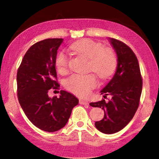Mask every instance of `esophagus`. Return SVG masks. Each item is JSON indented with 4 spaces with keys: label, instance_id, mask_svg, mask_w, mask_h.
I'll return each mask as SVG.
<instances>
[{
    "label": "esophagus",
    "instance_id": "1",
    "mask_svg": "<svg viewBox=\"0 0 159 159\" xmlns=\"http://www.w3.org/2000/svg\"><path fill=\"white\" fill-rule=\"evenodd\" d=\"M79 103L80 104H83V105H88L89 103H88V101H85V100H83V99H80L79 100Z\"/></svg>",
    "mask_w": 159,
    "mask_h": 159
}]
</instances>
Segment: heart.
Here are the masks:
<instances>
[{"label":"heart","mask_w":159,"mask_h":159,"mask_svg":"<svg viewBox=\"0 0 159 159\" xmlns=\"http://www.w3.org/2000/svg\"><path fill=\"white\" fill-rule=\"evenodd\" d=\"M70 49L89 60L88 69L95 72L102 79H107L114 73L116 66V56L111 51L104 50L98 43L90 39L80 40L71 44ZM55 63L60 73H65L68 59L64 51L57 53ZM97 84L96 77L91 74H73L65 82L67 89L80 97L88 96Z\"/></svg>","instance_id":"obj_1"}]
</instances>
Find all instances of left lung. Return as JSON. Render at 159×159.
<instances>
[{
    "label": "left lung",
    "instance_id": "obj_1",
    "mask_svg": "<svg viewBox=\"0 0 159 159\" xmlns=\"http://www.w3.org/2000/svg\"><path fill=\"white\" fill-rule=\"evenodd\" d=\"M116 53L117 66L115 74L100 93L105 98L111 95L108 102L104 99L91 102L90 105L104 110V118L96 121V128L105 134H113L125 127L138 108L142 80L139 63L135 55L127 45L116 39L108 38Z\"/></svg>",
    "mask_w": 159,
    "mask_h": 159
}]
</instances>
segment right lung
Listing matches in <instances>:
<instances>
[{"mask_svg":"<svg viewBox=\"0 0 159 159\" xmlns=\"http://www.w3.org/2000/svg\"><path fill=\"white\" fill-rule=\"evenodd\" d=\"M62 39H48L29 48L17 74L19 102L29 120L42 130L52 133L65 126L72 109L79 104L73 94L60 90V98H50L51 88L60 85L55 60Z\"/></svg>","mask_w":159,"mask_h":159,"instance_id":"right-lung-1","label":"right lung"}]
</instances>
